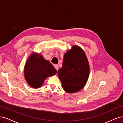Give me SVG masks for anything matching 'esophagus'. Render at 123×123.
Returning a JSON list of instances; mask_svg holds the SVG:
<instances>
[{"label": "esophagus", "mask_w": 123, "mask_h": 123, "mask_svg": "<svg viewBox=\"0 0 123 123\" xmlns=\"http://www.w3.org/2000/svg\"><path fill=\"white\" fill-rule=\"evenodd\" d=\"M54 67L56 69V70H58V68H59V67H58V65H57V64H55V65H54Z\"/></svg>", "instance_id": "obj_1"}]
</instances>
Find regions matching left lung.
Segmentation results:
<instances>
[{
    "label": "left lung",
    "instance_id": "obj_1",
    "mask_svg": "<svg viewBox=\"0 0 123 123\" xmlns=\"http://www.w3.org/2000/svg\"><path fill=\"white\" fill-rule=\"evenodd\" d=\"M89 71L84 50L78 45L73 46L64 54L62 67L58 71L63 89L69 93L80 91L88 80Z\"/></svg>",
    "mask_w": 123,
    "mask_h": 123
}]
</instances>
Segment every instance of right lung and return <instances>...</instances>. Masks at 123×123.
<instances>
[{
    "mask_svg": "<svg viewBox=\"0 0 123 123\" xmlns=\"http://www.w3.org/2000/svg\"><path fill=\"white\" fill-rule=\"evenodd\" d=\"M57 72L50 62L45 60L40 53H31L24 67L25 80L34 88L41 87L45 79L54 76Z\"/></svg>",
    "mask_w": 123,
    "mask_h": 123,
    "instance_id": "right-lung-1",
    "label": "right lung"
}]
</instances>
